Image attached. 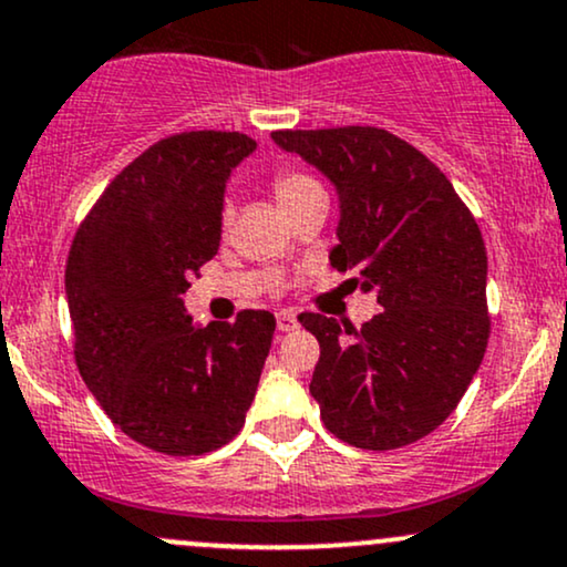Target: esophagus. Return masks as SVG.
I'll use <instances>...</instances> for the list:
<instances>
[{"mask_svg": "<svg viewBox=\"0 0 567 567\" xmlns=\"http://www.w3.org/2000/svg\"><path fill=\"white\" fill-rule=\"evenodd\" d=\"M298 328V320L292 311H279L277 315V330L279 333H290V330Z\"/></svg>", "mask_w": 567, "mask_h": 567, "instance_id": "esophagus-1", "label": "esophagus"}]
</instances>
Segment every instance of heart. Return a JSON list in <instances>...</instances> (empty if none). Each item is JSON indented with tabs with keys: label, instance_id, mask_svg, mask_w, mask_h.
<instances>
[{
	"label": "heart",
	"instance_id": "obj_1",
	"mask_svg": "<svg viewBox=\"0 0 567 567\" xmlns=\"http://www.w3.org/2000/svg\"><path fill=\"white\" fill-rule=\"evenodd\" d=\"M271 192H275L279 205L288 210V207L298 205V202L309 197V194L322 192V186L317 184L311 175L292 171V167H282V171H277L275 178H271ZM224 224H229V207H224Z\"/></svg>",
	"mask_w": 567,
	"mask_h": 567
}]
</instances>
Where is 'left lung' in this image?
<instances>
[{
	"instance_id": "1",
	"label": "left lung",
	"mask_w": 567,
	"mask_h": 567,
	"mask_svg": "<svg viewBox=\"0 0 567 567\" xmlns=\"http://www.w3.org/2000/svg\"><path fill=\"white\" fill-rule=\"evenodd\" d=\"M333 181L341 199L330 264L383 309L354 324L303 311L320 341L309 392L322 424L362 451H394L434 432L483 362L487 252L447 175L408 141L370 125L275 130Z\"/></svg>"
}]
</instances>
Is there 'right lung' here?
I'll return each instance as SVG.
<instances>
[{"label": "right lung", "instance_id": "right-lung-1", "mask_svg": "<svg viewBox=\"0 0 567 567\" xmlns=\"http://www.w3.org/2000/svg\"><path fill=\"white\" fill-rule=\"evenodd\" d=\"M256 148L245 133L192 130L148 146L84 216L66 261L74 360L130 440L202 455L245 426L275 315L192 324L181 292L218 252L231 167Z\"/></svg>", "mask_w": 567, "mask_h": 567}]
</instances>
